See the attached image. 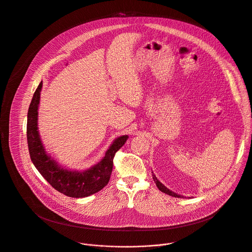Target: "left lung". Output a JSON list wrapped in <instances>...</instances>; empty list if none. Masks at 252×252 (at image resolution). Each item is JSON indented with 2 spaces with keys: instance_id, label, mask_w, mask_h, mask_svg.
I'll list each match as a JSON object with an SVG mask.
<instances>
[{
  "instance_id": "left-lung-1",
  "label": "left lung",
  "mask_w": 252,
  "mask_h": 252,
  "mask_svg": "<svg viewBox=\"0 0 252 252\" xmlns=\"http://www.w3.org/2000/svg\"><path fill=\"white\" fill-rule=\"evenodd\" d=\"M152 178H153V180H154V182H155V184H156L157 188H158L161 192H163V193H165V194H167V195H170V196H172V197H175V198H181V196H180V195L175 194L174 192L170 191L168 188H166L162 183H160V182H159V180L156 178V176H155L154 174H152Z\"/></svg>"
}]
</instances>
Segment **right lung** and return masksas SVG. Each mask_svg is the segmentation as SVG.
Listing matches in <instances>:
<instances>
[{"mask_svg":"<svg viewBox=\"0 0 252 252\" xmlns=\"http://www.w3.org/2000/svg\"><path fill=\"white\" fill-rule=\"evenodd\" d=\"M42 81L32 99L27 124V137L31 159L43 178L58 192L72 198H84L102 190L110 181L116 152L126 143L127 135L117 138L105 157L86 171H68L60 168L45 152L37 130V108Z\"/></svg>","mask_w":252,"mask_h":252,"instance_id":"1","label":"right lung"}]
</instances>
